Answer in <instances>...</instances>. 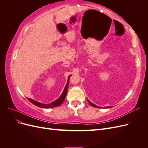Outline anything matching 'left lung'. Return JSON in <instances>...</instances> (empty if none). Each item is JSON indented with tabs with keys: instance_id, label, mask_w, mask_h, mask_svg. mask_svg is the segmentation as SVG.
Wrapping results in <instances>:
<instances>
[{
	"instance_id": "8db88e82",
	"label": "left lung",
	"mask_w": 148,
	"mask_h": 148,
	"mask_svg": "<svg viewBox=\"0 0 148 148\" xmlns=\"http://www.w3.org/2000/svg\"><path fill=\"white\" fill-rule=\"evenodd\" d=\"M88 102H89V104H90L91 106H92V107H97V108H100L99 107H98V106H96V105H95L94 104H92V102H91L90 101H89L88 99ZM107 108H110V107H107Z\"/></svg>"
}]
</instances>
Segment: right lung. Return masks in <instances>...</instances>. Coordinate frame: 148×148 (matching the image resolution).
Wrapping results in <instances>:
<instances>
[{
    "mask_svg": "<svg viewBox=\"0 0 148 148\" xmlns=\"http://www.w3.org/2000/svg\"><path fill=\"white\" fill-rule=\"evenodd\" d=\"M70 76L71 75H70L69 77L68 82H67V83L65 87V89H64L63 92H62V94L59 97V98H58V99L56 101H55L54 102H53L51 103V104H42V103H40L39 102L36 101L32 99H29V98H28V99L31 103H33V104H34L35 106H36L39 107H41V108H46V109L52 108V107H56L60 106L64 101L65 97H66V96L67 90H68V87H69V79H70Z\"/></svg>",
    "mask_w": 148,
    "mask_h": 148,
    "instance_id": "add662e5",
    "label": "right lung"
}]
</instances>
